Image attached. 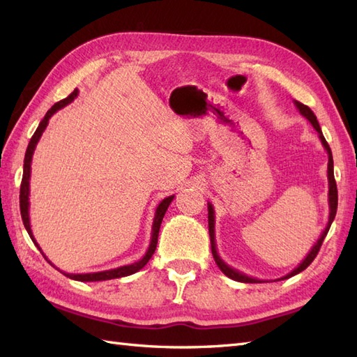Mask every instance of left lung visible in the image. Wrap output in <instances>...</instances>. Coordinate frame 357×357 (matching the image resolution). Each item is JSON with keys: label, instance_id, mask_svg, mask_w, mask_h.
<instances>
[{"label": "left lung", "instance_id": "obj_1", "mask_svg": "<svg viewBox=\"0 0 357 357\" xmlns=\"http://www.w3.org/2000/svg\"><path fill=\"white\" fill-rule=\"evenodd\" d=\"M294 105H296V107H298L301 115L304 116V118H307V119L310 121V124H312V126L316 128V132H317V135H319V139H321V142H322L324 149L327 150V155H328V170H327V176H328V207H330V215H328V222H327V225H325V229L322 230L319 239L316 241V244L312 247V250H310L308 255L304 257V261H302L294 270H291L290 273H288V275H285V276H282V278H279V279H276V280H284V279H288V278H291V276H294V275H298V273L304 271V270L308 267V265L313 262L316 255L319 253V248H321V245H322V242H324L325 236H327V233H328L330 227H331V222L335 221V216H336V211H337V187H336V181H335V172H333V155H331V149H330V146H328V142L325 141V138H324L322 130H321V127H319V123H317L316 115L312 112V109L307 107V105H304V104H301L299 101H294ZM207 206H208V233H210V242H211V253H213L215 262H216L218 267L221 268V271L224 273L225 276H229V278L233 279V280H238V282H248V284L265 282V280H262V279H256V278H252V276H247L245 273H242V271H239V270H236V268L230 267L229 264H225V262L222 261V257L219 256L218 250H216V239H215V208H213V206H211L210 202L207 204ZM267 282H268V280H267Z\"/></svg>", "mask_w": 357, "mask_h": 357}]
</instances>
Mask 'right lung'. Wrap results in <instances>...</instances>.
<instances>
[{
	"label": "right lung",
	"instance_id": "add662e5",
	"mask_svg": "<svg viewBox=\"0 0 357 357\" xmlns=\"http://www.w3.org/2000/svg\"><path fill=\"white\" fill-rule=\"evenodd\" d=\"M79 90L75 89L73 92L64 98L63 101L56 102L55 105H52V109L45 113V116L43 118V121L40 123V126H38L36 132L33 133L32 139H30L29 146H27V150H26V156H24V170H22V181H21V188H20V210H21V218H22V224H24L26 230L29 233L30 239L33 241V244L38 247V250L43 253L41 247L38 245V242L35 241L33 238V233H32V229H30V216H29V207H30V202H29V195H30V170H32V158H33V151L36 149V144L38 141H40V138L43 136L45 127H47L49 124V119L55 115V113L58 110H61L63 107H66L67 104H70L75 98L78 96ZM174 198V195L169 196V198H164L161 202L158 204L156 207V211H155V218H153V224H151V236H150V244H149V248L146 255H144L141 259L138 262H133V264H128V265H123V267H118V268H112V270H105V271H96V273H78V275H75V273H64L61 271L63 275H66L67 278H70L73 280H79V282H96V280H109V279H116V278H124V276H130L133 275V273L139 271L144 265H146L150 257L153 256L155 250H156V244H158V234H159V227H161V222H162V218L165 215L167 208H169V206L172 204ZM43 256L45 257V255L43 253ZM45 261H47L49 264H52L47 257H45ZM53 265V264H52ZM55 267V265H53Z\"/></svg>",
	"mask_w": 357,
	"mask_h": 357
}]
</instances>
